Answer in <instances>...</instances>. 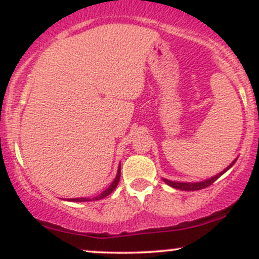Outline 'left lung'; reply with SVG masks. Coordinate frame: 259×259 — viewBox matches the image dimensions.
<instances>
[{"instance_id":"left-lung-1","label":"left lung","mask_w":259,"mask_h":259,"mask_svg":"<svg viewBox=\"0 0 259 259\" xmlns=\"http://www.w3.org/2000/svg\"><path fill=\"white\" fill-rule=\"evenodd\" d=\"M235 162H236V159H235L234 162L231 163L230 165H229V167L225 168L224 170L221 171L219 174L214 175V177L210 178V179H207L204 181H200V183H178V181H171V180H168V179H163V180H164V183L167 184V185L174 187V189L184 190V191H196V190H201V189H204V187H208L209 185H212V184L214 183V181L218 179V178H221L222 175L228 170V169H230L231 167H233Z\"/></svg>"}]
</instances>
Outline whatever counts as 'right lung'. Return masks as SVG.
Instances as JSON below:
<instances>
[{"mask_svg": "<svg viewBox=\"0 0 259 259\" xmlns=\"http://www.w3.org/2000/svg\"><path fill=\"white\" fill-rule=\"evenodd\" d=\"M119 179H120V167L118 168V173H117V177H115V179L113 180V183H112L111 185H109L108 187H107V189L105 190V191H103V192H101V195L96 196V197H94V198H86V197L68 198L67 201H72V202H86V201H91V200H95V201H97V200H101V198H105V197H107V196H108L109 194H111V192L113 191V190L115 189V187H117L118 183H119Z\"/></svg>", "mask_w": 259, "mask_h": 259, "instance_id": "obj_1", "label": "right lung"}]
</instances>
